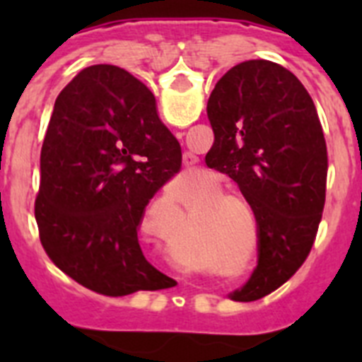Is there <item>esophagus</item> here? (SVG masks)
Returning a JSON list of instances; mask_svg holds the SVG:
<instances>
[{
  "label": "esophagus",
  "instance_id": "esophagus-1",
  "mask_svg": "<svg viewBox=\"0 0 362 362\" xmlns=\"http://www.w3.org/2000/svg\"><path fill=\"white\" fill-rule=\"evenodd\" d=\"M190 158H192V156H190Z\"/></svg>",
  "mask_w": 362,
  "mask_h": 362
}]
</instances>
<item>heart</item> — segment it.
<instances>
[{
	"mask_svg": "<svg viewBox=\"0 0 362 362\" xmlns=\"http://www.w3.org/2000/svg\"><path fill=\"white\" fill-rule=\"evenodd\" d=\"M226 197H228V196H226ZM230 197H232V196H230ZM233 197H235V196H233Z\"/></svg>",
	"mask_w": 362,
	"mask_h": 362,
	"instance_id": "b5f03b06",
	"label": "heart"
}]
</instances>
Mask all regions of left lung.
<instances>
[{
	"label": "left lung",
	"instance_id": "left-lung-1",
	"mask_svg": "<svg viewBox=\"0 0 362 362\" xmlns=\"http://www.w3.org/2000/svg\"><path fill=\"white\" fill-rule=\"evenodd\" d=\"M206 114L214 130L206 165L238 183L259 225L257 267L230 297L261 299L303 264L317 233L328 170L321 121L299 79L268 59L232 66Z\"/></svg>",
	"mask_w": 362,
	"mask_h": 362
}]
</instances>
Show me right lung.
Instances as JSON below:
<instances>
[{
    "label": "right lung",
    "mask_w": 362,
    "mask_h": 362,
    "mask_svg": "<svg viewBox=\"0 0 362 362\" xmlns=\"http://www.w3.org/2000/svg\"><path fill=\"white\" fill-rule=\"evenodd\" d=\"M181 168V145L132 74L92 65L57 95L41 146L40 239L59 270L110 297L175 281L143 255L137 226Z\"/></svg>",
    "instance_id": "1"
}]
</instances>
